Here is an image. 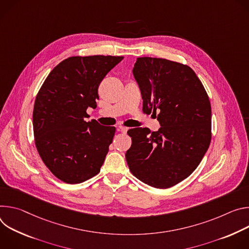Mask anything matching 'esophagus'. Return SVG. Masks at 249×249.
<instances>
[{
    "label": "esophagus",
    "instance_id": "esophagus-1",
    "mask_svg": "<svg viewBox=\"0 0 249 249\" xmlns=\"http://www.w3.org/2000/svg\"><path fill=\"white\" fill-rule=\"evenodd\" d=\"M118 130H119V131H121V132H124V133H125V132L127 131V127H125V126H123V125H120V126H119V128H118Z\"/></svg>",
    "mask_w": 249,
    "mask_h": 249
}]
</instances>
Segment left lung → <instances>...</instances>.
<instances>
[{
    "mask_svg": "<svg viewBox=\"0 0 249 249\" xmlns=\"http://www.w3.org/2000/svg\"><path fill=\"white\" fill-rule=\"evenodd\" d=\"M143 105L157 115L158 131L127 130L125 153L130 172L142 182L167 189L189 177L202 161L212 140V108L202 82L188 65L163 58L139 57L133 67Z\"/></svg>",
    "mask_w": 249,
    "mask_h": 249,
    "instance_id": "1",
    "label": "left lung"
}]
</instances>
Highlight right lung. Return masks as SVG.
Returning <instances> with one entry per match:
<instances>
[{"label":"right lung","instance_id":"add662e5","mask_svg":"<svg viewBox=\"0 0 249 249\" xmlns=\"http://www.w3.org/2000/svg\"><path fill=\"white\" fill-rule=\"evenodd\" d=\"M123 56H72L48 74L35 102L33 123L36 149L59 180L79 184L97 175L116 132L115 126L86 122L97 107L98 88Z\"/></svg>","mask_w":249,"mask_h":249}]
</instances>
